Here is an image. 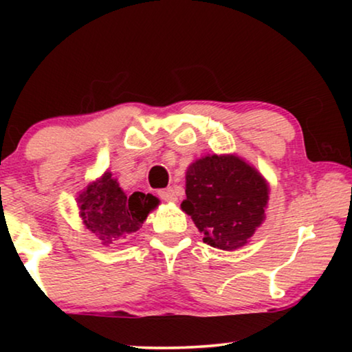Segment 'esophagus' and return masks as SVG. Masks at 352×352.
<instances>
[{
	"label": "esophagus",
	"instance_id": "obj_1",
	"mask_svg": "<svg viewBox=\"0 0 352 352\" xmlns=\"http://www.w3.org/2000/svg\"><path fill=\"white\" fill-rule=\"evenodd\" d=\"M158 197L165 201H177V194L173 187H168V189H162L158 192Z\"/></svg>",
	"mask_w": 352,
	"mask_h": 352
}]
</instances>
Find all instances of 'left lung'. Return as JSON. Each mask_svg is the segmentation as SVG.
Wrapping results in <instances>:
<instances>
[{
  "label": "left lung",
  "mask_w": 352,
  "mask_h": 352,
  "mask_svg": "<svg viewBox=\"0 0 352 352\" xmlns=\"http://www.w3.org/2000/svg\"><path fill=\"white\" fill-rule=\"evenodd\" d=\"M269 186L235 155H208L187 168L182 211L190 216L210 247L242 248L263 224Z\"/></svg>",
  "instance_id": "8db88e82"
}]
</instances>
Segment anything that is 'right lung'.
<instances>
[{"label": "right lung", "instance_id": "right-lung-1", "mask_svg": "<svg viewBox=\"0 0 352 352\" xmlns=\"http://www.w3.org/2000/svg\"><path fill=\"white\" fill-rule=\"evenodd\" d=\"M78 204L86 229L105 247H115L141 229L147 214L158 205V199L142 192L126 195L112 173L107 171L86 187Z\"/></svg>", "mask_w": 352, "mask_h": 352}]
</instances>
